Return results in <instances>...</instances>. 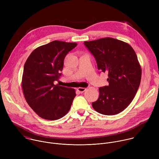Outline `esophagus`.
I'll return each instance as SVG.
<instances>
[{"instance_id":"esophagus-1","label":"esophagus","mask_w":159,"mask_h":159,"mask_svg":"<svg viewBox=\"0 0 159 159\" xmlns=\"http://www.w3.org/2000/svg\"><path fill=\"white\" fill-rule=\"evenodd\" d=\"M85 90H86V88H84V87H79L77 89V90L80 93H83Z\"/></svg>"}]
</instances>
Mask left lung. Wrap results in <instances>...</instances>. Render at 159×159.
<instances>
[{
	"label": "left lung",
	"instance_id": "1",
	"mask_svg": "<svg viewBox=\"0 0 159 159\" xmlns=\"http://www.w3.org/2000/svg\"><path fill=\"white\" fill-rule=\"evenodd\" d=\"M84 43L94 57L98 70L108 73L109 85L99 87V97L92 102L93 107L104 115L118 114L131 102L140 84L142 69L137 56L129 44L115 38Z\"/></svg>",
	"mask_w": 159,
	"mask_h": 159
}]
</instances>
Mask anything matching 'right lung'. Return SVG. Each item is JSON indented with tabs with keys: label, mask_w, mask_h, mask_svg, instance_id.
<instances>
[{
	"label": "right lung",
	"mask_w": 159,
	"mask_h": 159,
	"mask_svg": "<svg viewBox=\"0 0 159 159\" xmlns=\"http://www.w3.org/2000/svg\"><path fill=\"white\" fill-rule=\"evenodd\" d=\"M76 43L53 41L36 48L28 58L22 87L29 106L41 118L56 120L69 112L76 96L72 88L55 85L61 75L65 57Z\"/></svg>",
	"instance_id": "add662e5"
}]
</instances>
